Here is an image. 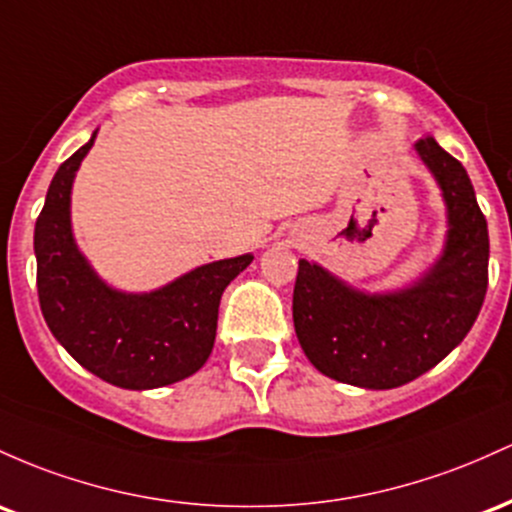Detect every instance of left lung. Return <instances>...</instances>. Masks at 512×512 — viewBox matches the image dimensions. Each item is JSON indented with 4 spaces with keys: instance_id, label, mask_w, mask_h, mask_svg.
<instances>
[{
    "instance_id": "1",
    "label": "left lung",
    "mask_w": 512,
    "mask_h": 512,
    "mask_svg": "<svg viewBox=\"0 0 512 512\" xmlns=\"http://www.w3.org/2000/svg\"><path fill=\"white\" fill-rule=\"evenodd\" d=\"M447 203L445 254L421 283L394 295L350 290L324 268L300 261L292 319L309 363L365 389L416 380L462 343L488 287V227L467 169L433 137L416 142Z\"/></svg>"
}]
</instances>
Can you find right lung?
<instances>
[{"label": "right lung", "instance_id": "add662e5", "mask_svg": "<svg viewBox=\"0 0 512 512\" xmlns=\"http://www.w3.org/2000/svg\"><path fill=\"white\" fill-rule=\"evenodd\" d=\"M96 132L50 181L36 220L38 302L45 324L79 365L123 389H157L186 380L210 358L225 287L254 256L208 263L149 295L103 285L77 251L70 191Z\"/></svg>", "mask_w": 512, "mask_h": 512}]
</instances>
